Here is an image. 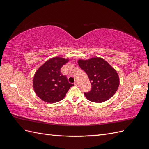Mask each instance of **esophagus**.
<instances>
[{
	"instance_id": "obj_1",
	"label": "esophagus",
	"mask_w": 149,
	"mask_h": 149,
	"mask_svg": "<svg viewBox=\"0 0 149 149\" xmlns=\"http://www.w3.org/2000/svg\"><path fill=\"white\" fill-rule=\"evenodd\" d=\"M74 85H75V86H78V85H79L78 82V81H75V82H74Z\"/></svg>"
}]
</instances>
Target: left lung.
Masks as SVG:
<instances>
[{"label": "left lung", "instance_id": "8db88e82", "mask_svg": "<svg viewBox=\"0 0 149 149\" xmlns=\"http://www.w3.org/2000/svg\"><path fill=\"white\" fill-rule=\"evenodd\" d=\"M78 65L88 76L92 85L91 91L84 93L90 101L102 102L111 98L117 91L119 78L117 71L100 57L89 60H79Z\"/></svg>", "mask_w": 149, "mask_h": 149}]
</instances>
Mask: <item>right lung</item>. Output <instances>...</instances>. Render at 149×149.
Masks as SVG:
<instances>
[{"instance_id":"add662e5","label":"right lung","mask_w":149,"mask_h":149,"mask_svg":"<svg viewBox=\"0 0 149 149\" xmlns=\"http://www.w3.org/2000/svg\"><path fill=\"white\" fill-rule=\"evenodd\" d=\"M68 61V59L61 57L52 58L35 72L33 89L37 96L43 101L54 103L62 100L69 89L74 86L60 72L61 68Z\"/></svg>"}]
</instances>
